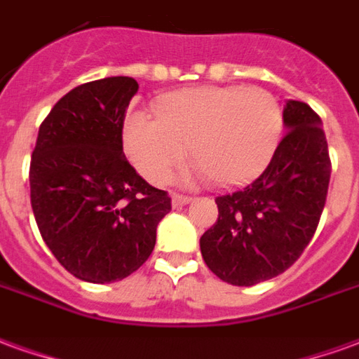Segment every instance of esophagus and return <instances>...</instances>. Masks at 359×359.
Wrapping results in <instances>:
<instances>
[{
  "instance_id": "esophagus-1",
  "label": "esophagus",
  "mask_w": 359,
  "mask_h": 359,
  "mask_svg": "<svg viewBox=\"0 0 359 359\" xmlns=\"http://www.w3.org/2000/svg\"><path fill=\"white\" fill-rule=\"evenodd\" d=\"M191 201H193V197H189V195H180V193H174L172 195V205L176 206H183V205H189Z\"/></svg>"
}]
</instances>
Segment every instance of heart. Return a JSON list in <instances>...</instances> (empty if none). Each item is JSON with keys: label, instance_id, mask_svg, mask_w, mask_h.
Returning a JSON list of instances; mask_svg holds the SVG:
<instances>
[{"label": "heart", "instance_id": "1", "mask_svg": "<svg viewBox=\"0 0 359 359\" xmlns=\"http://www.w3.org/2000/svg\"><path fill=\"white\" fill-rule=\"evenodd\" d=\"M158 120L135 112L126 124L130 161L154 185L191 161L216 187L258 176L283 137L285 112L262 88H195L162 97Z\"/></svg>", "mask_w": 359, "mask_h": 359}]
</instances>
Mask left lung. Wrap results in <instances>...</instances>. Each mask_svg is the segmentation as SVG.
Segmentation results:
<instances>
[{
  "mask_svg": "<svg viewBox=\"0 0 359 359\" xmlns=\"http://www.w3.org/2000/svg\"><path fill=\"white\" fill-rule=\"evenodd\" d=\"M287 133L268 168L247 187L216 197L218 219L201 237L212 273L252 287L289 269L318 229L331 180L321 118L310 104L289 99Z\"/></svg>",
  "mask_w": 359,
  "mask_h": 359,
  "instance_id": "8db88e82",
  "label": "left lung"
}]
</instances>
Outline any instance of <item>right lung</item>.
Instances as JSON below:
<instances>
[{
  "instance_id": "obj_1",
  "label": "right lung",
  "mask_w": 359,
  "mask_h": 359,
  "mask_svg": "<svg viewBox=\"0 0 359 359\" xmlns=\"http://www.w3.org/2000/svg\"><path fill=\"white\" fill-rule=\"evenodd\" d=\"M140 86L111 76L61 97L41 122L30 203L62 268L90 283L120 281L147 262L168 193L149 185L122 151L126 109Z\"/></svg>"
}]
</instances>
